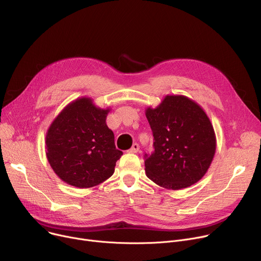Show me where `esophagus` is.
<instances>
[{
  "label": "esophagus",
  "mask_w": 261,
  "mask_h": 261,
  "mask_svg": "<svg viewBox=\"0 0 261 261\" xmlns=\"http://www.w3.org/2000/svg\"><path fill=\"white\" fill-rule=\"evenodd\" d=\"M128 152L129 153H137V152H139V144L138 143H134Z\"/></svg>",
  "instance_id": "esophagus-1"
}]
</instances>
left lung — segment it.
<instances>
[{"mask_svg":"<svg viewBox=\"0 0 261 261\" xmlns=\"http://www.w3.org/2000/svg\"><path fill=\"white\" fill-rule=\"evenodd\" d=\"M145 116L154 136L155 151L144 155L146 176L163 188L179 190L197 182L207 171L216 135L204 110L181 95H167Z\"/></svg>","mask_w":261,"mask_h":261,"instance_id":"1","label":"left lung"}]
</instances>
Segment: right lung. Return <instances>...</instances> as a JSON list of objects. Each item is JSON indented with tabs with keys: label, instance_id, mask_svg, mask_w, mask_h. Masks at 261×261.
<instances>
[{
	"label": "right lung",
	"instance_id": "obj_1",
	"mask_svg": "<svg viewBox=\"0 0 261 261\" xmlns=\"http://www.w3.org/2000/svg\"><path fill=\"white\" fill-rule=\"evenodd\" d=\"M109 108L94 105L91 98L68 104L46 134V157L56 174L77 188L97 186L115 172L123 152L106 125Z\"/></svg>",
	"mask_w": 261,
	"mask_h": 261
}]
</instances>
